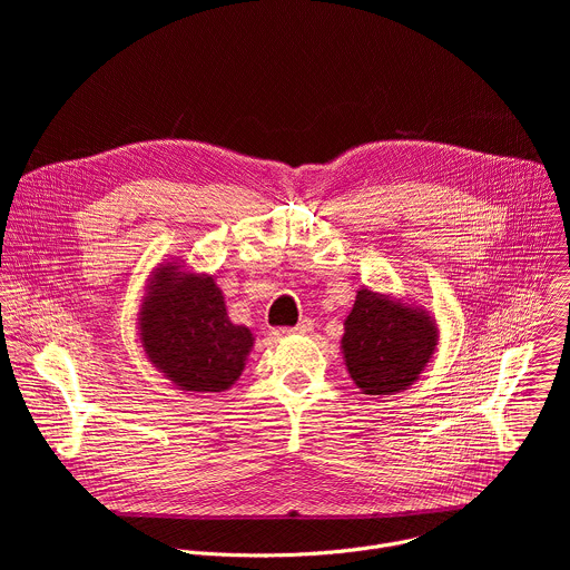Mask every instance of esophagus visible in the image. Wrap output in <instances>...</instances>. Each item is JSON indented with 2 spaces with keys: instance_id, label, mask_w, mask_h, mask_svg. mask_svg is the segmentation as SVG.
Masks as SVG:
<instances>
[{
  "instance_id": "obj_1",
  "label": "esophagus",
  "mask_w": 570,
  "mask_h": 570,
  "mask_svg": "<svg viewBox=\"0 0 570 570\" xmlns=\"http://www.w3.org/2000/svg\"><path fill=\"white\" fill-rule=\"evenodd\" d=\"M284 332H293V334H311L313 332V320L311 317H302L299 322H297V327H293V330H284Z\"/></svg>"
}]
</instances>
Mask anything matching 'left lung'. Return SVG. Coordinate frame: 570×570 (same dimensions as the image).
I'll return each instance as SVG.
<instances>
[{
    "mask_svg": "<svg viewBox=\"0 0 570 570\" xmlns=\"http://www.w3.org/2000/svg\"><path fill=\"white\" fill-rule=\"evenodd\" d=\"M440 343L435 317L394 295L358 288L341 341L347 372L363 394L409 390Z\"/></svg>",
    "mask_w": 570,
    "mask_h": 570,
    "instance_id": "8db88e82",
    "label": "left lung"
}]
</instances>
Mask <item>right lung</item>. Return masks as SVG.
<instances>
[{
    "label": "right lung",
    "mask_w": 570,
    "mask_h": 570,
    "mask_svg": "<svg viewBox=\"0 0 570 570\" xmlns=\"http://www.w3.org/2000/svg\"><path fill=\"white\" fill-rule=\"evenodd\" d=\"M139 306V343L153 367L185 392H225L255 347V336L234 324L212 275L183 262L150 271Z\"/></svg>",
    "instance_id": "add662e5"
}]
</instances>
